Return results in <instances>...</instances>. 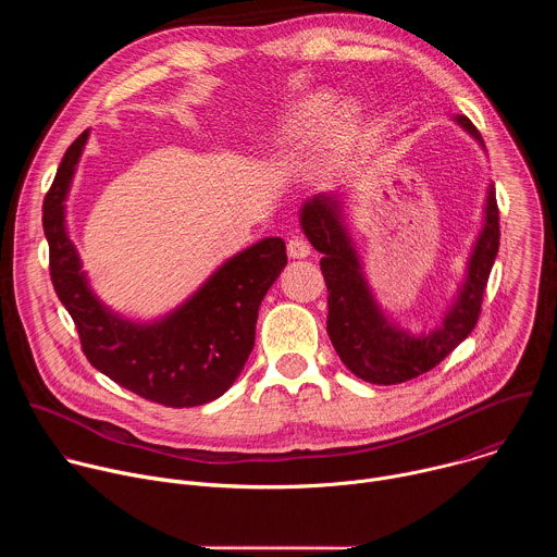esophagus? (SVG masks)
Here are the masks:
<instances>
[{
	"label": "esophagus",
	"instance_id": "34e87169",
	"mask_svg": "<svg viewBox=\"0 0 557 557\" xmlns=\"http://www.w3.org/2000/svg\"><path fill=\"white\" fill-rule=\"evenodd\" d=\"M288 256L293 260H304L310 256V245L304 240V237H293L288 243Z\"/></svg>",
	"mask_w": 557,
	"mask_h": 557
}]
</instances>
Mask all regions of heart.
Instances as JSON below:
<instances>
[{
  "mask_svg": "<svg viewBox=\"0 0 557 557\" xmlns=\"http://www.w3.org/2000/svg\"><path fill=\"white\" fill-rule=\"evenodd\" d=\"M359 106L346 101L335 108L329 92H312L284 110L269 136V151L275 158H295L306 153L317 140H324L331 161L339 158L359 127Z\"/></svg>",
  "mask_w": 557,
  "mask_h": 557,
  "instance_id": "b5f03b06",
  "label": "heart"
}]
</instances>
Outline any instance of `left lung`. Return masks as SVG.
I'll use <instances>...</instances> for the list:
<instances>
[{
	"mask_svg": "<svg viewBox=\"0 0 557 557\" xmlns=\"http://www.w3.org/2000/svg\"><path fill=\"white\" fill-rule=\"evenodd\" d=\"M483 151L481 132L467 116H451ZM348 191L317 194L304 200L299 224L320 260L329 286V337L344 366L374 385L410 381L438 366L479 322L483 293L498 256L500 226L494 183L487 185L483 224L471 245L462 282L438 322L421 333L404 329L379 304L357 251L346 213Z\"/></svg>",
	"mask_w": 557,
	"mask_h": 557,
	"instance_id": "obj_1",
	"label": "left lung"
}]
</instances>
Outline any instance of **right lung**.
Masks as SVG:
<instances>
[{
  "instance_id": "right-lung-1",
  "label": "right lung",
  "mask_w": 557,
  "mask_h": 557,
  "mask_svg": "<svg viewBox=\"0 0 557 557\" xmlns=\"http://www.w3.org/2000/svg\"><path fill=\"white\" fill-rule=\"evenodd\" d=\"M90 129L65 151L44 200L54 290L76 324L88 361L121 387L168 408L215 401L240 376L253 344L258 310L286 267L282 237L224 260L183 304L156 320H132L92 290L67 233L65 200Z\"/></svg>"
}]
</instances>
